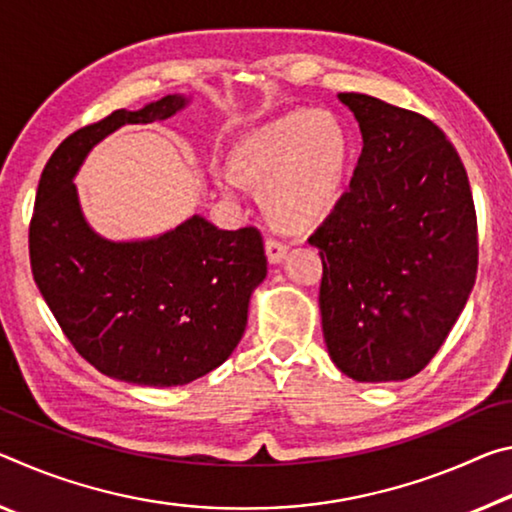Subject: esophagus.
<instances>
[{"instance_id": "esophagus-1", "label": "esophagus", "mask_w": 512, "mask_h": 512, "mask_svg": "<svg viewBox=\"0 0 512 512\" xmlns=\"http://www.w3.org/2000/svg\"><path fill=\"white\" fill-rule=\"evenodd\" d=\"M265 254H267V261L270 265H279L283 261V256H286V245H281L279 240H265Z\"/></svg>"}]
</instances>
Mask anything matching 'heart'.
<instances>
[{"label":"heart","mask_w":512,"mask_h":512,"mask_svg":"<svg viewBox=\"0 0 512 512\" xmlns=\"http://www.w3.org/2000/svg\"><path fill=\"white\" fill-rule=\"evenodd\" d=\"M354 145L347 124L326 111H292L261 124L233 152V170L215 174L236 197L242 181L263 188L270 222L286 233H311L338 208Z\"/></svg>","instance_id":"1"}]
</instances>
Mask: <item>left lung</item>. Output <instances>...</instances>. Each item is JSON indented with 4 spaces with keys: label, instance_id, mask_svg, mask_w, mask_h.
Returning <instances> with one entry per match:
<instances>
[{
    "label": "left lung",
    "instance_id": "obj_1",
    "mask_svg": "<svg viewBox=\"0 0 512 512\" xmlns=\"http://www.w3.org/2000/svg\"><path fill=\"white\" fill-rule=\"evenodd\" d=\"M363 152L340 204L308 242L320 249L322 331L360 383L422 372L474 288L479 245L467 172L431 120L340 92Z\"/></svg>",
    "mask_w": 512,
    "mask_h": 512
}]
</instances>
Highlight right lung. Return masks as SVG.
<instances>
[{"mask_svg": "<svg viewBox=\"0 0 512 512\" xmlns=\"http://www.w3.org/2000/svg\"><path fill=\"white\" fill-rule=\"evenodd\" d=\"M190 102L174 92L65 138L40 177L29 229L33 281L67 340L102 374L147 388L186 385L233 354L267 276L263 238L195 213L158 236L111 240L83 215L74 177L117 129L170 120Z\"/></svg>", "mask_w": 512, "mask_h": 512, "instance_id": "obj_1", "label": "right lung"}]
</instances>
